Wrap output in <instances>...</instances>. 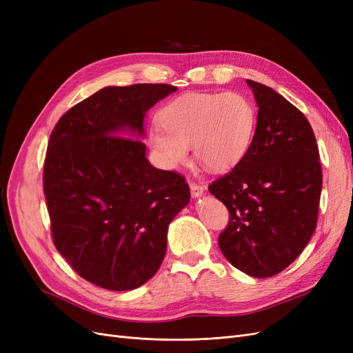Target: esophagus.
I'll return each mask as SVG.
<instances>
[{
	"instance_id": "1",
	"label": "esophagus",
	"mask_w": 353,
	"mask_h": 353,
	"mask_svg": "<svg viewBox=\"0 0 353 353\" xmlns=\"http://www.w3.org/2000/svg\"><path fill=\"white\" fill-rule=\"evenodd\" d=\"M205 187L203 185H199L196 183H190V191H191V197L193 199H199L201 197L203 194H205Z\"/></svg>"
}]
</instances>
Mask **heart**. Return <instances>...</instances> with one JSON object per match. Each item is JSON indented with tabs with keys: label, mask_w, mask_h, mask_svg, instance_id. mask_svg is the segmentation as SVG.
<instances>
[{
	"label": "heart",
	"mask_w": 353,
	"mask_h": 353,
	"mask_svg": "<svg viewBox=\"0 0 353 353\" xmlns=\"http://www.w3.org/2000/svg\"><path fill=\"white\" fill-rule=\"evenodd\" d=\"M147 132L159 163L175 169L187 162L190 144L199 162L227 172L248 156L256 131V109L240 92H194L168 103Z\"/></svg>",
	"instance_id": "1"
}]
</instances>
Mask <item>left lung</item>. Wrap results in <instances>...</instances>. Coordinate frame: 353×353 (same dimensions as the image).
Listing matches in <instances>:
<instances>
[{
	"label": "left lung",
	"mask_w": 353,
	"mask_h": 353,
	"mask_svg": "<svg viewBox=\"0 0 353 353\" xmlns=\"http://www.w3.org/2000/svg\"><path fill=\"white\" fill-rule=\"evenodd\" d=\"M245 82L258 104L252 147L209 191L230 210L218 240L225 259L254 279H268L294 262L311 240L323 172L305 114L266 85Z\"/></svg>",
	"instance_id": "obj_1"
}]
</instances>
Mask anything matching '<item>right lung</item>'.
<instances>
[{
	"instance_id": "add662e5",
	"label": "right lung",
	"mask_w": 353,
	"mask_h": 353,
	"mask_svg": "<svg viewBox=\"0 0 353 353\" xmlns=\"http://www.w3.org/2000/svg\"><path fill=\"white\" fill-rule=\"evenodd\" d=\"M176 91L166 83L105 87L63 114L44 163L56 249L87 281L134 290L163 262L168 227L190 201L185 179L148 162L144 117Z\"/></svg>"
}]
</instances>
